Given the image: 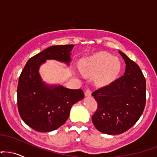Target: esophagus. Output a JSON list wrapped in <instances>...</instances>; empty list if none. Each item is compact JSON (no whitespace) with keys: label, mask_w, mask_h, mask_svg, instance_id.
<instances>
[{"label":"esophagus","mask_w":157,"mask_h":157,"mask_svg":"<svg viewBox=\"0 0 157 157\" xmlns=\"http://www.w3.org/2000/svg\"><path fill=\"white\" fill-rule=\"evenodd\" d=\"M90 96H91V90L89 89H87L86 90V92H85V97H90Z\"/></svg>","instance_id":"1"}]
</instances>
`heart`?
<instances>
[{"label":"heart","mask_w":157,"mask_h":157,"mask_svg":"<svg viewBox=\"0 0 157 157\" xmlns=\"http://www.w3.org/2000/svg\"><path fill=\"white\" fill-rule=\"evenodd\" d=\"M121 68V64L118 58L103 52L84 58L79 66L81 73L85 76L94 77L98 86H105L112 82L119 74Z\"/></svg>","instance_id":"obj_1"}]
</instances>
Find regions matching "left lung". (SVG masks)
Segmentation results:
<instances>
[{
  "instance_id": "obj_1",
  "label": "left lung",
  "mask_w": 157,
  "mask_h": 157,
  "mask_svg": "<svg viewBox=\"0 0 157 157\" xmlns=\"http://www.w3.org/2000/svg\"><path fill=\"white\" fill-rule=\"evenodd\" d=\"M126 63L125 72L92 93L98 103L92 116L94 125L107 135H120L139 120L145 105L146 82L139 66L118 50Z\"/></svg>"
}]
</instances>
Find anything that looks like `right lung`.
<instances>
[{"label": "right lung", "mask_w": 157, "mask_h": 157, "mask_svg": "<svg viewBox=\"0 0 157 157\" xmlns=\"http://www.w3.org/2000/svg\"><path fill=\"white\" fill-rule=\"evenodd\" d=\"M74 44L55 45L30 58L19 78L17 106L22 119L40 132H48L65 124L74 104L83 99L81 89H69L61 85L43 81L39 68L47 60L69 66Z\"/></svg>", "instance_id": "right-lung-1"}]
</instances>
